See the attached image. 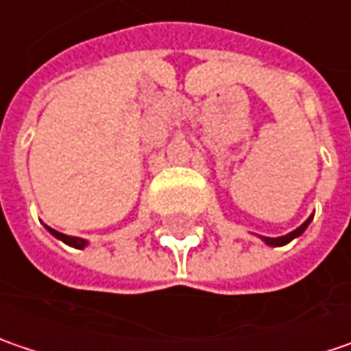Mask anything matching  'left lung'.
Wrapping results in <instances>:
<instances>
[{"mask_svg":"<svg viewBox=\"0 0 351 351\" xmlns=\"http://www.w3.org/2000/svg\"><path fill=\"white\" fill-rule=\"evenodd\" d=\"M312 218H314V217L308 218V220H306L304 224H300V226H298V228H296V230H292V232H288L286 237H278V238L260 237V238H262V240H264V242H266L268 246H284V244H288V242H292L294 238H298L300 234H302V232H304V230L308 228V224L312 222Z\"/></svg>","mask_w":351,"mask_h":351,"instance_id":"obj_1","label":"left lung"}]
</instances>
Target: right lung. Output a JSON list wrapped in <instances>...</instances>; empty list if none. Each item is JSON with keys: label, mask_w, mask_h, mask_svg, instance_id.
<instances>
[{"label": "right lung", "mask_w": 351, "mask_h": 351, "mask_svg": "<svg viewBox=\"0 0 351 351\" xmlns=\"http://www.w3.org/2000/svg\"><path fill=\"white\" fill-rule=\"evenodd\" d=\"M45 228H47V230H49V232H51L53 237H55V238H59V240H63V242H65V244H69V246H73V248H79V250H81V248H85V246H87V244H89V242H87V240H85V238L67 237V234H61V232H57V230H53V228H49V226H45Z\"/></svg>", "instance_id": "add662e5"}]
</instances>
